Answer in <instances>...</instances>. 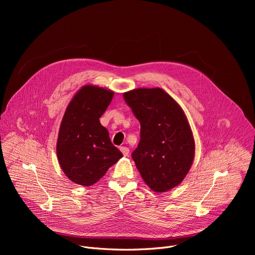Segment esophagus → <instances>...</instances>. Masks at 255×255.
<instances>
[{
  "instance_id": "obj_1",
  "label": "esophagus",
  "mask_w": 255,
  "mask_h": 255,
  "mask_svg": "<svg viewBox=\"0 0 255 255\" xmlns=\"http://www.w3.org/2000/svg\"><path fill=\"white\" fill-rule=\"evenodd\" d=\"M120 150H121V152L123 153L124 156H128V154H129V148L128 147L122 146V147H120Z\"/></svg>"
}]
</instances>
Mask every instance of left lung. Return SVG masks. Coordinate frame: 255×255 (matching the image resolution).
Segmentation results:
<instances>
[{
    "mask_svg": "<svg viewBox=\"0 0 255 255\" xmlns=\"http://www.w3.org/2000/svg\"><path fill=\"white\" fill-rule=\"evenodd\" d=\"M125 102L140 122V141L132 158L152 191L167 192L188 174L195 157V140L183 109L162 89H135Z\"/></svg>",
    "mask_w": 255,
    "mask_h": 255,
    "instance_id": "left-lung-1",
    "label": "left lung"
}]
</instances>
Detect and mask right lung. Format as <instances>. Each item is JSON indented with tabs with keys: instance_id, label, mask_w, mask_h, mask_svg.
<instances>
[{
	"instance_id": "obj_1",
	"label": "right lung",
	"mask_w": 255,
	"mask_h": 255,
	"mask_svg": "<svg viewBox=\"0 0 255 255\" xmlns=\"http://www.w3.org/2000/svg\"><path fill=\"white\" fill-rule=\"evenodd\" d=\"M114 92L93 85L84 86L69 102L56 143L59 165L74 183L89 187L105 175L122 156L101 125Z\"/></svg>"
}]
</instances>
